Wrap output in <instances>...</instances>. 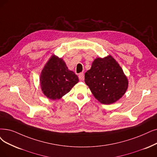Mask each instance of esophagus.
I'll use <instances>...</instances> for the list:
<instances>
[{"label":"esophagus","mask_w":157,"mask_h":157,"mask_svg":"<svg viewBox=\"0 0 157 157\" xmlns=\"http://www.w3.org/2000/svg\"><path fill=\"white\" fill-rule=\"evenodd\" d=\"M78 78H79V80H81V81L84 80V73H79V75H78Z\"/></svg>","instance_id":"34e87169"}]
</instances>
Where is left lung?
Returning <instances> with one entry per match:
<instances>
[{"label": "left lung", "mask_w": 157, "mask_h": 157, "mask_svg": "<svg viewBox=\"0 0 157 157\" xmlns=\"http://www.w3.org/2000/svg\"><path fill=\"white\" fill-rule=\"evenodd\" d=\"M85 82L100 102L110 104L126 93L128 80L122 69L111 55L93 61L85 73Z\"/></svg>", "instance_id": "left-lung-1"}]
</instances>
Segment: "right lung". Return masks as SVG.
<instances>
[{"label": "right lung", "mask_w": 157, "mask_h": 157, "mask_svg": "<svg viewBox=\"0 0 157 157\" xmlns=\"http://www.w3.org/2000/svg\"><path fill=\"white\" fill-rule=\"evenodd\" d=\"M40 80L44 94L50 99L57 100L70 91L78 78L68 70L63 60L53 55L42 70Z\"/></svg>", "instance_id": "1"}]
</instances>
